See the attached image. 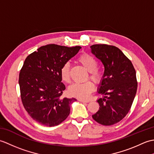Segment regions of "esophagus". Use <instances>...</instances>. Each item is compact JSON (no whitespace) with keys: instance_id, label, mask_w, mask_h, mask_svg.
Masks as SVG:
<instances>
[{"instance_id":"1","label":"esophagus","mask_w":154,"mask_h":154,"mask_svg":"<svg viewBox=\"0 0 154 154\" xmlns=\"http://www.w3.org/2000/svg\"><path fill=\"white\" fill-rule=\"evenodd\" d=\"M78 100L80 101V102H83V103H89L90 100H85V99H79Z\"/></svg>"}]
</instances>
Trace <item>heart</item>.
Returning <instances> with one entry per match:
<instances>
[{"label":"heart","mask_w":154,"mask_h":154,"mask_svg":"<svg viewBox=\"0 0 154 154\" xmlns=\"http://www.w3.org/2000/svg\"><path fill=\"white\" fill-rule=\"evenodd\" d=\"M79 61L83 66L89 72V77L94 82H99L102 77V71L97 67V61L93 55L89 54H83L79 57ZM70 65L68 62L65 63L60 69V75L62 80L69 83L70 81L69 74ZM94 84L90 81L84 83H74L71 84L68 89L69 93L71 96L85 99L89 96L94 90Z\"/></svg>","instance_id":"b5f03b06"}]
</instances>
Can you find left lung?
I'll return each mask as SVG.
<instances>
[{"label":"left lung","mask_w":154,"mask_h":154,"mask_svg":"<svg viewBox=\"0 0 154 154\" xmlns=\"http://www.w3.org/2000/svg\"><path fill=\"white\" fill-rule=\"evenodd\" d=\"M91 52L104 67L98 93L103 98L97 100L99 109L92 116L102 125L118 123L126 116L136 96V75L128 58L118 48L106 44H94Z\"/></svg>","instance_id":"left-lung-1"}]
</instances>
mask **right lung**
I'll return each mask as SVG.
<instances>
[{
    "instance_id": "add662e5",
    "label": "right lung",
    "mask_w": 154,
    "mask_h": 154,
    "mask_svg": "<svg viewBox=\"0 0 154 154\" xmlns=\"http://www.w3.org/2000/svg\"><path fill=\"white\" fill-rule=\"evenodd\" d=\"M81 48L48 44L26 58L19 74L22 102L29 115L42 125L55 126L67 119L74 98L62 97L60 69Z\"/></svg>"
}]
</instances>
